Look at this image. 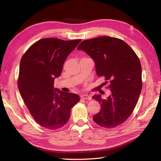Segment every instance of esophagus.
<instances>
[{
	"mask_svg": "<svg viewBox=\"0 0 161 161\" xmlns=\"http://www.w3.org/2000/svg\"><path fill=\"white\" fill-rule=\"evenodd\" d=\"M81 98L84 99H87V100H91V97L87 94H83L81 95Z\"/></svg>",
	"mask_w": 161,
	"mask_h": 161,
	"instance_id": "34e87169",
	"label": "esophagus"
}]
</instances>
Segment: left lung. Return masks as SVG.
<instances>
[{
	"label": "left lung",
	"instance_id": "left-lung-1",
	"mask_svg": "<svg viewBox=\"0 0 161 161\" xmlns=\"http://www.w3.org/2000/svg\"><path fill=\"white\" fill-rule=\"evenodd\" d=\"M77 50L90 56L98 76L109 80L111 95L106 99L95 95L101 111L92 118L103 128L121 125L132 113L142 91V67L134 50L123 40L109 36L82 42Z\"/></svg>",
	"mask_w": 161,
	"mask_h": 161
}]
</instances>
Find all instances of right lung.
Segmentation results:
<instances>
[{
  "label": "right lung",
  "instance_id": "1",
  "mask_svg": "<svg viewBox=\"0 0 161 161\" xmlns=\"http://www.w3.org/2000/svg\"><path fill=\"white\" fill-rule=\"evenodd\" d=\"M80 41L42 39L21 58L19 91L33 119L43 128H61L69 121L72 108L80 100L76 94L55 89L53 82L61 75L66 58Z\"/></svg>",
  "mask_w": 161,
  "mask_h": 161
}]
</instances>
